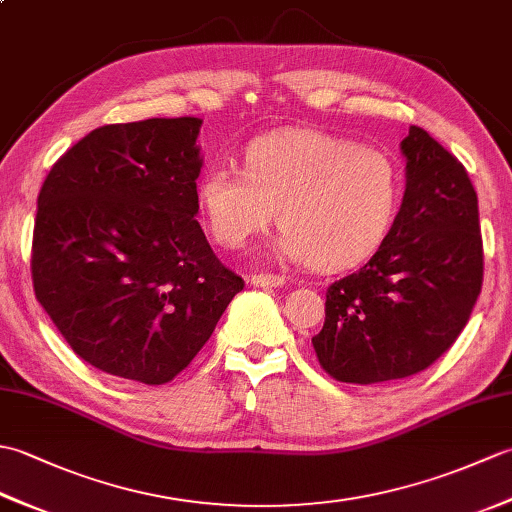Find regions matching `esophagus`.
I'll use <instances>...</instances> for the list:
<instances>
[{
	"mask_svg": "<svg viewBox=\"0 0 512 512\" xmlns=\"http://www.w3.org/2000/svg\"><path fill=\"white\" fill-rule=\"evenodd\" d=\"M284 277L281 275H273V273H255L250 275V284L255 288H277V286H284Z\"/></svg>",
	"mask_w": 512,
	"mask_h": 512,
	"instance_id": "obj_1",
	"label": "esophagus"
}]
</instances>
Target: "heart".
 Segmentation results:
<instances>
[{
  "label": "heart",
  "mask_w": 512,
  "mask_h": 512,
  "mask_svg": "<svg viewBox=\"0 0 512 512\" xmlns=\"http://www.w3.org/2000/svg\"><path fill=\"white\" fill-rule=\"evenodd\" d=\"M400 193V167L389 151L299 127L250 140L244 171L213 162L195 191L220 246L242 248L277 211L279 255L319 270L372 257L396 222Z\"/></svg>",
  "instance_id": "1"
}]
</instances>
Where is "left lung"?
Listing matches in <instances>:
<instances>
[{"label":"left lung","instance_id":"8db88e82","mask_svg":"<svg viewBox=\"0 0 512 512\" xmlns=\"http://www.w3.org/2000/svg\"><path fill=\"white\" fill-rule=\"evenodd\" d=\"M400 151L407 187L396 222L363 268L325 292L323 330L312 336L321 367L341 383L374 385L427 369L458 339L482 290L469 173L416 125Z\"/></svg>","mask_w":512,"mask_h":512}]
</instances>
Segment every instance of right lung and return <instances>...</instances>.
<instances>
[{"mask_svg":"<svg viewBox=\"0 0 512 512\" xmlns=\"http://www.w3.org/2000/svg\"><path fill=\"white\" fill-rule=\"evenodd\" d=\"M202 118L103 125L54 162L32 233L35 297L105 374L162 385L211 339L244 279L198 215Z\"/></svg>","mask_w":512,"mask_h":512,"instance_id":"1","label":"right lung"}]
</instances>
